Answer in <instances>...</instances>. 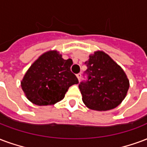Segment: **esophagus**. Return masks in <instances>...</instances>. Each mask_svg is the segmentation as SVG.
I'll return each instance as SVG.
<instances>
[{"mask_svg":"<svg viewBox=\"0 0 147 147\" xmlns=\"http://www.w3.org/2000/svg\"><path fill=\"white\" fill-rule=\"evenodd\" d=\"M76 76H77V78H78V79H79V81H80V79H81V76H81V74L80 73L77 74Z\"/></svg>","mask_w":147,"mask_h":147,"instance_id":"34e87169","label":"esophagus"}]
</instances>
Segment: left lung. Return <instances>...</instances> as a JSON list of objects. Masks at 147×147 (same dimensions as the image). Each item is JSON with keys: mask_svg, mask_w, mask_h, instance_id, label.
Masks as SVG:
<instances>
[{"mask_svg": "<svg viewBox=\"0 0 147 147\" xmlns=\"http://www.w3.org/2000/svg\"><path fill=\"white\" fill-rule=\"evenodd\" d=\"M87 80L79 85L82 101L90 109L108 111L118 107L125 97L129 81L125 71L109 55L96 51L85 62Z\"/></svg>", "mask_w": 147, "mask_h": 147, "instance_id": "8db88e82", "label": "left lung"}]
</instances>
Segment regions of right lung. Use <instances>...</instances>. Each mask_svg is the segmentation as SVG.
Returning a JSON list of instances; mask_svg holds the SVG:
<instances>
[{"label": "right lung", "instance_id": "add662e5", "mask_svg": "<svg viewBox=\"0 0 147 147\" xmlns=\"http://www.w3.org/2000/svg\"><path fill=\"white\" fill-rule=\"evenodd\" d=\"M72 60H65L57 51L42 54L24 76L22 89L29 101L38 106L53 105L64 99L68 88L79 80L71 71Z\"/></svg>", "mask_w": 147, "mask_h": 147}]
</instances>
